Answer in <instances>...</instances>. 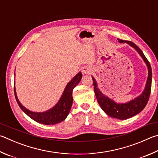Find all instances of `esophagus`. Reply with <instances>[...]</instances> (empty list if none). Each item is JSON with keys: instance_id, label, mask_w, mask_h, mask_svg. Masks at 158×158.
Instances as JSON below:
<instances>
[{"instance_id": "34e87169", "label": "esophagus", "mask_w": 158, "mask_h": 158, "mask_svg": "<svg viewBox=\"0 0 158 158\" xmlns=\"http://www.w3.org/2000/svg\"><path fill=\"white\" fill-rule=\"evenodd\" d=\"M82 73L84 74H89L91 73V69L90 68H89L88 66H85L84 67L82 68Z\"/></svg>"}]
</instances>
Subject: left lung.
I'll return each mask as SVG.
<instances>
[{
	"label": "left lung",
	"instance_id": "left-lung-1",
	"mask_svg": "<svg viewBox=\"0 0 158 158\" xmlns=\"http://www.w3.org/2000/svg\"><path fill=\"white\" fill-rule=\"evenodd\" d=\"M117 40H118V42L121 43V44H127L131 47L133 48L142 57L148 68V77L144 90L139 96L127 103H117L114 100L110 99V97L105 95L99 90L95 79L92 76V79L93 80L94 94H95L96 98L100 107L108 116L123 120L131 118V117L136 115V114L139 113L147 105L151 94L152 70L151 65L147 59L146 58L144 53L134 43L128 41H124V40L119 39H117Z\"/></svg>",
	"mask_w": 158,
	"mask_h": 158
}]
</instances>
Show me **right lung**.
<instances>
[{
  "mask_svg": "<svg viewBox=\"0 0 158 158\" xmlns=\"http://www.w3.org/2000/svg\"><path fill=\"white\" fill-rule=\"evenodd\" d=\"M81 78L82 74L81 72H79L71 79V81L68 83L59 102L56 103L54 106L48 110L44 112H33L28 110L20 102L18 97H17L16 88L14 87V94H15L16 102L21 110L27 116H29L30 118L36 122L45 125H54L58 124V123L65 120L69 114L73 102V90L74 88L81 81Z\"/></svg>",
  "mask_w": 158,
  "mask_h": 158,
  "instance_id": "1",
  "label": "right lung"
}]
</instances>
